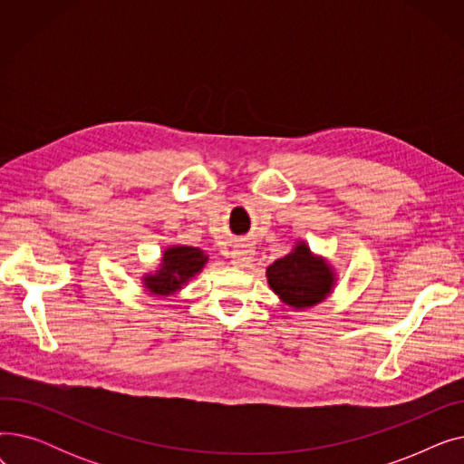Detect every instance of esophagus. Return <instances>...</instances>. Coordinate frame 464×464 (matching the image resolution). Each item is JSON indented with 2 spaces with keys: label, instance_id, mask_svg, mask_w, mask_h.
I'll use <instances>...</instances> for the list:
<instances>
[{
  "label": "esophagus",
  "instance_id": "obj_1",
  "mask_svg": "<svg viewBox=\"0 0 464 464\" xmlns=\"http://www.w3.org/2000/svg\"><path fill=\"white\" fill-rule=\"evenodd\" d=\"M254 256H256V250L250 245H242L233 252L231 259L235 266H248L254 261Z\"/></svg>",
  "mask_w": 464,
  "mask_h": 464
}]
</instances>
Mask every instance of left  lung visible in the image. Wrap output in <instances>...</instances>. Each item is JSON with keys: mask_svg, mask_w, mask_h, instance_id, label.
Wrapping results in <instances>:
<instances>
[{"mask_svg": "<svg viewBox=\"0 0 464 464\" xmlns=\"http://www.w3.org/2000/svg\"><path fill=\"white\" fill-rule=\"evenodd\" d=\"M266 282L282 303L304 310L327 299L336 284V275L327 259L312 254L299 240L287 256L266 266Z\"/></svg>", "mask_w": 464, "mask_h": 464, "instance_id": "8db88e82", "label": "left lung"}]
</instances>
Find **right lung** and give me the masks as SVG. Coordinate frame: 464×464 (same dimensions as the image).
Wrapping results in <instances>:
<instances>
[{"label":"right lung","instance_id":"1","mask_svg":"<svg viewBox=\"0 0 464 464\" xmlns=\"http://www.w3.org/2000/svg\"><path fill=\"white\" fill-rule=\"evenodd\" d=\"M208 256L195 246H169L161 256L160 269L142 276V285L154 295H173L195 275L203 271Z\"/></svg>","mask_w":464,"mask_h":464}]
</instances>
